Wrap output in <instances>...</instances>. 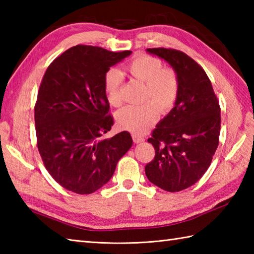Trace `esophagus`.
Listing matches in <instances>:
<instances>
[{
  "mask_svg": "<svg viewBox=\"0 0 254 254\" xmlns=\"http://www.w3.org/2000/svg\"><path fill=\"white\" fill-rule=\"evenodd\" d=\"M132 138L134 143H142L145 141V138L141 135H138V134H132Z\"/></svg>",
  "mask_w": 254,
  "mask_h": 254,
  "instance_id": "esophagus-1",
  "label": "esophagus"
}]
</instances>
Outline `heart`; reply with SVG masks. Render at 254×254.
<instances>
[{"mask_svg":"<svg viewBox=\"0 0 254 254\" xmlns=\"http://www.w3.org/2000/svg\"><path fill=\"white\" fill-rule=\"evenodd\" d=\"M132 76L145 83L141 106H127L117 113V124L123 130L143 133L158 121L160 110L168 113L175 107L179 96V76L174 68L163 66L158 58L139 55L128 63ZM122 73L111 68L105 75L104 89L107 100L113 107L122 104Z\"/></svg>","mask_w":254,"mask_h":254,"instance_id":"b5f03b06","label":"heart"}]
</instances>
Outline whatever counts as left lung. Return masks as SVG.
I'll list each match as a JSON object with an SVG mask.
<instances>
[{"mask_svg": "<svg viewBox=\"0 0 254 254\" xmlns=\"http://www.w3.org/2000/svg\"><path fill=\"white\" fill-rule=\"evenodd\" d=\"M147 51L174 67L180 89L175 107L147 139L155 157L145 166V174L163 190L179 192L201 179L212 163L219 143V101L203 67L185 52L170 48Z\"/></svg>", "mask_w": 254, "mask_h": 254, "instance_id": "1", "label": "left lung"}]
</instances>
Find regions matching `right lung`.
<instances>
[{"label":"right lung","instance_id":"right-lung-1","mask_svg":"<svg viewBox=\"0 0 254 254\" xmlns=\"http://www.w3.org/2000/svg\"><path fill=\"white\" fill-rule=\"evenodd\" d=\"M131 53L78 45L55 59L42 77L35 105L37 146L48 172L68 191L90 194L105 186L132 146L127 131L104 137L113 126L105 75Z\"/></svg>","mask_w":254,"mask_h":254}]
</instances>
